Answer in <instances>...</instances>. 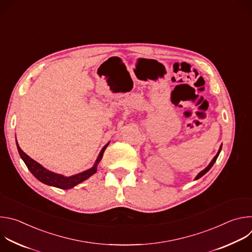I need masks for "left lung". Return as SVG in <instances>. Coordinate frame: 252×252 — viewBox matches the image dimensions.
Here are the masks:
<instances>
[{"mask_svg":"<svg viewBox=\"0 0 252 252\" xmlns=\"http://www.w3.org/2000/svg\"><path fill=\"white\" fill-rule=\"evenodd\" d=\"M221 148H222V145L220 146V150H219V152H218L217 156H215V157H214V158H212V160H211V161L209 162V164H208V165H207V166H206V167H205V168H204L203 170H201V171H200V172H199V173H198V174H197V175L195 176V178H194V179H195V181H196V179L200 178V177H201L202 175H204V174H205V173H206V172H207V171H208V170H209V169H210V168L212 167V165L214 164V162H215V161H217V159H218V158H219V156H220V154Z\"/></svg>","mask_w":252,"mask_h":252,"instance_id":"obj_1","label":"left lung"}]
</instances>
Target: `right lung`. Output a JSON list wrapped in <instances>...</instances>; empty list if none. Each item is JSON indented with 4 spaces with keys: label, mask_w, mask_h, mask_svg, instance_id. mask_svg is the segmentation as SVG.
<instances>
[{
    "label": "right lung",
    "mask_w": 252,
    "mask_h": 252,
    "mask_svg": "<svg viewBox=\"0 0 252 252\" xmlns=\"http://www.w3.org/2000/svg\"><path fill=\"white\" fill-rule=\"evenodd\" d=\"M16 143H17V149H18V152L20 154L21 158L24 160L28 169L32 172V174L35 178L38 179V181H40L41 183H43L47 186H50V187H55V188H58V189H73L77 185L85 182L86 179H88L90 176H92L93 174H94L96 172L97 164L101 160L103 153H104L106 147L109 146L110 141L107 142L106 145L101 149V151L99 152L94 165L91 168H89L85 171H82L80 173L70 175V176H64L63 174H59V173H56V172H53V171L47 169L42 164H40L39 162H37L35 160H33L32 158H31L28 155H26L21 150L17 139H16Z\"/></svg>",
    "instance_id": "right-lung-1"
}]
</instances>
